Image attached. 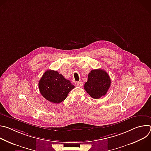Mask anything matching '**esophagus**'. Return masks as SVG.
I'll return each mask as SVG.
<instances>
[{"label":"esophagus","mask_w":151,"mask_h":151,"mask_svg":"<svg viewBox=\"0 0 151 151\" xmlns=\"http://www.w3.org/2000/svg\"><path fill=\"white\" fill-rule=\"evenodd\" d=\"M75 85L78 86V87H82V86L83 85V83L81 81H76V82H75Z\"/></svg>","instance_id":"34e87169"}]
</instances>
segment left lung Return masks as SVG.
<instances>
[{"mask_svg": "<svg viewBox=\"0 0 151 151\" xmlns=\"http://www.w3.org/2000/svg\"><path fill=\"white\" fill-rule=\"evenodd\" d=\"M111 83V78L106 71L101 69H94L89 73L84 89L92 98L99 99L106 94Z\"/></svg>", "mask_w": 151, "mask_h": 151, "instance_id": "8db88e82", "label": "left lung"}]
</instances>
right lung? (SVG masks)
Masks as SVG:
<instances>
[{"label":"right lung","mask_w":151,"mask_h":151,"mask_svg":"<svg viewBox=\"0 0 151 151\" xmlns=\"http://www.w3.org/2000/svg\"><path fill=\"white\" fill-rule=\"evenodd\" d=\"M39 89L42 96L50 102L60 103L75 88L70 81L55 70H48L40 78Z\"/></svg>","instance_id":"add662e5"}]
</instances>
